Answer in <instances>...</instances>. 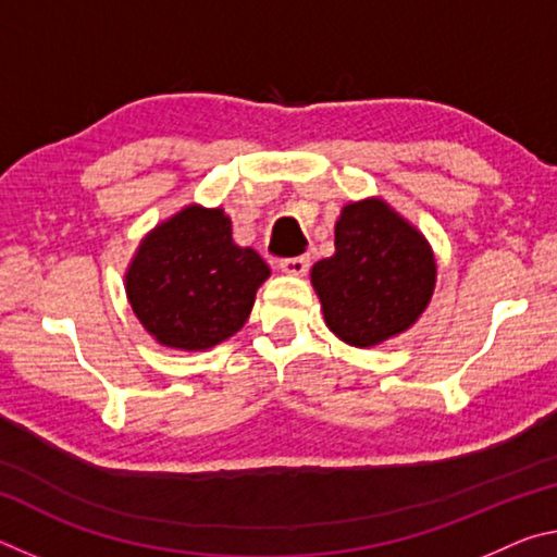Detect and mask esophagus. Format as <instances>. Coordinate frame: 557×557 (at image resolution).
<instances>
[{"mask_svg":"<svg viewBox=\"0 0 557 557\" xmlns=\"http://www.w3.org/2000/svg\"><path fill=\"white\" fill-rule=\"evenodd\" d=\"M280 270L285 272V275H295V277H301V275H305V272L309 270V258L299 256V258L282 260V262H280Z\"/></svg>","mask_w":557,"mask_h":557,"instance_id":"34e87169","label":"esophagus"}]
</instances>
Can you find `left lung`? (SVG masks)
I'll list each match as a JSON object with an SVG mask.
<instances>
[{"instance_id":"left-lung-1","label":"left lung","mask_w":557,"mask_h":557,"mask_svg":"<svg viewBox=\"0 0 557 557\" xmlns=\"http://www.w3.org/2000/svg\"><path fill=\"white\" fill-rule=\"evenodd\" d=\"M334 256L314 262L324 324L356 348L408 332L437 282L430 240L381 196L348 201L334 225Z\"/></svg>"}]
</instances>
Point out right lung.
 I'll return each instance as SVG.
<instances>
[{
	"instance_id": "add662e5",
	"label": "right lung",
	"mask_w": 557,
	"mask_h": 557,
	"mask_svg": "<svg viewBox=\"0 0 557 557\" xmlns=\"http://www.w3.org/2000/svg\"><path fill=\"white\" fill-rule=\"evenodd\" d=\"M268 277V262L235 245L231 215L188 203L139 240L125 292L157 344L206 351L240 332Z\"/></svg>"
}]
</instances>
